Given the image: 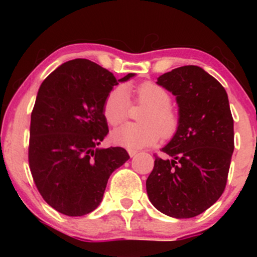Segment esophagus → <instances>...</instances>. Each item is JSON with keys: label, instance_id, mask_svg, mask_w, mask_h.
<instances>
[{"label": "esophagus", "instance_id": "34e87169", "mask_svg": "<svg viewBox=\"0 0 257 257\" xmlns=\"http://www.w3.org/2000/svg\"><path fill=\"white\" fill-rule=\"evenodd\" d=\"M128 153H129V156H131V157H134V156L138 153V151H137V150L129 149V150H128Z\"/></svg>", "mask_w": 257, "mask_h": 257}]
</instances>
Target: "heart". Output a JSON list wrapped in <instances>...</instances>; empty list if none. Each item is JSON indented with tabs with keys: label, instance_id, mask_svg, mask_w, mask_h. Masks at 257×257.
I'll return each mask as SVG.
<instances>
[{
	"label": "heart",
	"instance_id": "heart-1",
	"mask_svg": "<svg viewBox=\"0 0 257 257\" xmlns=\"http://www.w3.org/2000/svg\"><path fill=\"white\" fill-rule=\"evenodd\" d=\"M135 99L144 104L147 110L141 116V124L126 123L114 129L111 139L116 145L138 150L153 145L159 138H170L179 124L178 113L170 106L172 98L161 85L144 82L134 90ZM131 110V96L124 87L112 89L104 102V116L111 125L124 122Z\"/></svg>",
	"mask_w": 257,
	"mask_h": 257
}]
</instances>
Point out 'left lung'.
<instances>
[{"label":"left lung","instance_id":"left-lung-1","mask_svg":"<svg viewBox=\"0 0 257 257\" xmlns=\"http://www.w3.org/2000/svg\"><path fill=\"white\" fill-rule=\"evenodd\" d=\"M157 84L175 95L179 124L162 149L170 158L156 156L146 180L147 196L161 213L190 219L225 191L234 150L228 96L217 79L194 65L159 76Z\"/></svg>","mask_w":257,"mask_h":257}]
</instances>
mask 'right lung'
Returning a JSON list of instances; mask_svg holds the SVG:
<instances>
[{
	"label": "right lung",
	"instance_id": "add662e5",
	"mask_svg": "<svg viewBox=\"0 0 257 257\" xmlns=\"http://www.w3.org/2000/svg\"><path fill=\"white\" fill-rule=\"evenodd\" d=\"M100 65L75 59L41 84L31 113L29 166L52 208L83 216L98 208L108 178L129 159L122 147L98 149L108 133L104 102L119 82Z\"/></svg>",
	"mask_w": 257,
	"mask_h": 257
}]
</instances>
